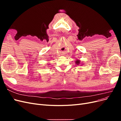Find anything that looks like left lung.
<instances>
[{"instance_id": "8db88e82", "label": "left lung", "mask_w": 121, "mask_h": 121, "mask_svg": "<svg viewBox=\"0 0 121 121\" xmlns=\"http://www.w3.org/2000/svg\"><path fill=\"white\" fill-rule=\"evenodd\" d=\"M75 64H76L77 65H80L81 64V63H80V60H76L75 61Z\"/></svg>"}]
</instances>
